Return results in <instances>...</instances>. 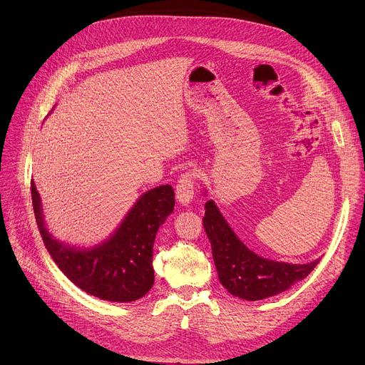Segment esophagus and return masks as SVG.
<instances>
[{
    "mask_svg": "<svg viewBox=\"0 0 365 365\" xmlns=\"http://www.w3.org/2000/svg\"><path fill=\"white\" fill-rule=\"evenodd\" d=\"M195 179L196 175L195 172H185L176 185V197L182 205H187L190 203V200L193 199L195 195Z\"/></svg>",
    "mask_w": 365,
    "mask_h": 365,
    "instance_id": "1",
    "label": "esophagus"
}]
</instances>
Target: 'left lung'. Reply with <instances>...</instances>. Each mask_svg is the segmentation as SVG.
<instances>
[{
    "label": "left lung",
    "mask_w": 365,
    "mask_h": 365,
    "mask_svg": "<svg viewBox=\"0 0 365 365\" xmlns=\"http://www.w3.org/2000/svg\"><path fill=\"white\" fill-rule=\"evenodd\" d=\"M203 227L211 241L212 257L221 284L245 300L276 296L314 270L319 259L307 264L280 263L248 250L231 230L214 200L205 203Z\"/></svg>",
    "instance_id": "obj_1"
}]
</instances>
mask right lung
<instances>
[{
    "mask_svg": "<svg viewBox=\"0 0 365 365\" xmlns=\"http://www.w3.org/2000/svg\"><path fill=\"white\" fill-rule=\"evenodd\" d=\"M31 199L43 242L63 274L83 292L102 300L128 303L143 297L154 283L153 244L159 227L173 212L170 185L143 193L117 231L91 248L59 242L44 225L40 195L31 179Z\"/></svg>",
    "mask_w": 365,
    "mask_h": 365,
    "instance_id": "1",
    "label": "right lung"
}]
</instances>
